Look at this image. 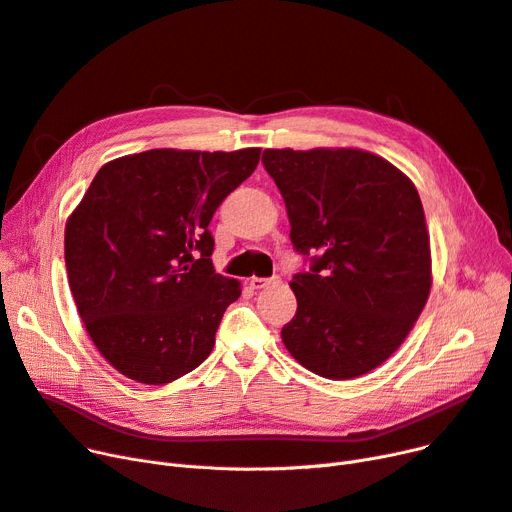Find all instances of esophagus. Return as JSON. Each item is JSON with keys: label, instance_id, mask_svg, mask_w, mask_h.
<instances>
[{"label": "esophagus", "instance_id": "esophagus-1", "mask_svg": "<svg viewBox=\"0 0 512 512\" xmlns=\"http://www.w3.org/2000/svg\"><path fill=\"white\" fill-rule=\"evenodd\" d=\"M281 279L275 275V277H271V279H267V277H252L250 279V288L252 290H262V288H267V285H271V283H279Z\"/></svg>", "mask_w": 512, "mask_h": 512}]
</instances>
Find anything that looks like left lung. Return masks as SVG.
Masks as SVG:
<instances>
[{
    "label": "left lung",
    "instance_id": "left-lung-1",
    "mask_svg": "<svg viewBox=\"0 0 512 512\" xmlns=\"http://www.w3.org/2000/svg\"><path fill=\"white\" fill-rule=\"evenodd\" d=\"M262 163L309 260L290 283L298 309L285 349L330 380L372 372L410 334L433 283L414 182L361 149H267Z\"/></svg>",
    "mask_w": 512,
    "mask_h": 512
}]
</instances>
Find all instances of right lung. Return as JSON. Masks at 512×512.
Segmentation results:
<instances>
[{
  "label": "right lung",
  "instance_id": "1",
  "mask_svg": "<svg viewBox=\"0 0 512 512\" xmlns=\"http://www.w3.org/2000/svg\"><path fill=\"white\" fill-rule=\"evenodd\" d=\"M260 149H151L105 163L67 220L77 313L117 372L168 384L214 349L241 285L214 271L210 220Z\"/></svg>",
  "mask_w": 512,
  "mask_h": 512
}]
</instances>
